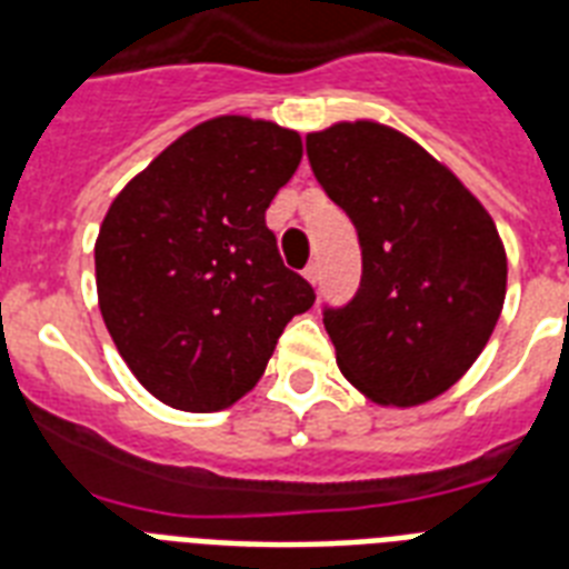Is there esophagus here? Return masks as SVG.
I'll return each mask as SVG.
<instances>
[{"label": "esophagus", "mask_w": 569, "mask_h": 569, "mask_svg": "<svg viewBox=\"0 0 569 569\" xmlns=\"http://www.w3.org/2000/svg\"><path fill=\"white\" fill-rule=\"evenodd\" d=\"M303 277H307L310 283H319V280H321V266H319V262H310V266L303 268Z\"/></svg>", "instance_id": "34e87169"}]
</instances>
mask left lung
I'll return each mask as SVG.
<instances>
[{
  "instance_id": "obj_1",
  "label": "left lung",
  "mask_w": 569,
  "mask_h": 569,
  "mask_svg": "<svg viewBox=\"0 0 569 569\" xmlns=\"http://www.w3.org/2000/svg\"><path fill=\"white\" fill-rule=\"evenodd\" d=\"M307 156L363 257L355 298L321 310L339 369L378 405L440 396L502 312L508 262L493 218L433 156L380 123L312 132Z\"/></svg>"
}]
</instances>
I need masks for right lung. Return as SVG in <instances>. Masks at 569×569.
Segmentation results:
<instances>
[{"instance_id": "add662e5", "label": "right lung", "mask_w": 569, "mask_h": 569, "mask_svg": "<svg viewBox=\"0 0 569 569\" xmlns=\"http://www.w3.org/2000/svg\"><path fill=\"white\" fill-rule=\"evenodd\" d=\"M301 136L268 120H206L111 203L97 239L100 312L159 401L206 413L253 389L292 316L316 301L283 266L266 209Z\"/></svg>"}]
</instances>
